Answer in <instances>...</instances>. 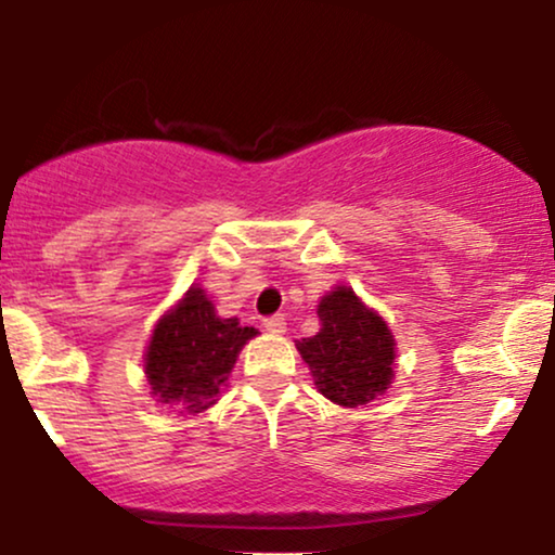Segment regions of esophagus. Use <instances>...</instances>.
Returning <instances> with one entry per match:
<instances>
[{
	"label": "esophagus",
	"instance_id": "obj_1",
	"mask_svg": "<svg viewBox=\"0 0 555 555\" xmlns=\"http://www.w3.org/2000/svg\"><path fill=\"white\" fill-rule=\"evenodd\" d=\"M263 328L269 331V334H284V331H286V321H284L282 315L266 318V321H263Z\"/></svg>",
	"mask_w": 555,
	"mask_h": 555
}]
</instances>
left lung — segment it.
I'll list each match as a JSON object with an SVG mask.
<instances>
[{"label":"left lung","mask_w":555,"mask_h":555,"mask_svg":"<svg viewBox=\"0 0 555 555\" xmlns=\"http://www.w3.org/2000/svg\"><path fill=\"white\" fill-rule=\"evenodd\" d=\"M318 334L297 341L318 391L352 410L384 397L393 380L397 339L378 310L367 308L352 286L336 284L318 302Z\"/></svg>","instance_id":"left-lung-1"}]
</instances>
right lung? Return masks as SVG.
<instances>
[{"label":"right lung","mask_w":555,"mask_h":555,"mask_svg":"<svg viewBox=\"0 0 555 555\" xmlns=\"http://www.w3.org/2000/svg\"><path fill=\"white\" fill-rule=\"evenodd\" d=\"M258 328L240 326L237 318H221L203 286L193 284L156 321L143 354L151 397L197 415L219 401L242 347Z\"/></svg>","instance_id":"right-lung-1"}]
</instances>
